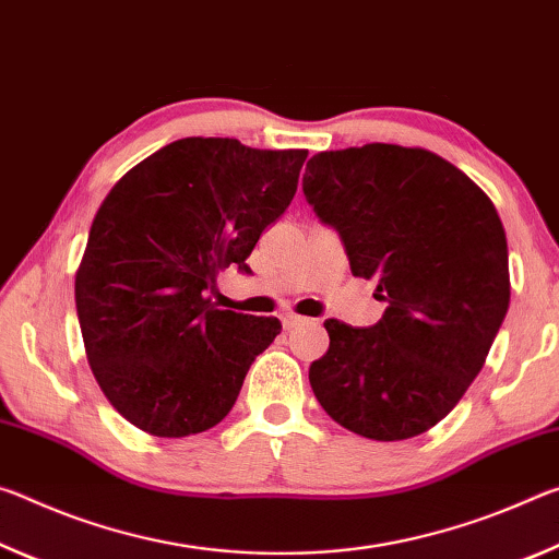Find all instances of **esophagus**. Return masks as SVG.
I'll list each match as a JSON object with an SVG mask.
<instances>
[{
  "instance_id": "1",
  "label": "esophagus",
  "mask_w": 559,
  "mask_h": 559,
  "mask_svg": "<svg viewBox=\"0 0 559 559\" xmlns=\"http://www.w3.org/2000/svg\"><path fill=\"white\" fill-rule=\"evenodd\" d=\"M280 319H282V326H285V329H287V332H292V329H295L297 324H301V322H305V319H301V317H297V314H292V312H285V314H282Z\"/></svg>"
}]
</instances>
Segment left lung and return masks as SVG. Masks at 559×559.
Returning <instances> with one entry per match:
<instances>
[{
  "label": "left lung",
  "instance_id": "left-lung-1",
  "mask_svg": "<svg viewBox=\"0 0 559 559\" xmlns=\"http://www.w3.org/2000/svg\"><path fill=\"white\" fill-rule=\"evenodd\" d=\"M301 190L340 233L352 274L377 280L369 329L326 319L309 383L336 424L373 441L426 433L478 377L508 314V240L496 205L441 155L391 143L324 151Z\"/></svg>",
  "mask_w": 559,
  "mask_h": 559
}]
</instances>
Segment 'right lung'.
Segmentation results:
<instances>
[{"label":"right lung","mask_w":559,"mask_h":559,"mask_svg":"<svg viewBox=\"0 0 559 559\" xmlns=\"http://www.w3.org/2000/svg\"><path fill=\"white\" fill-rule=\"evenodd\" d=\"M307 151L235 139H180L116 182L76 272L86 359L128 424L158 438L217 426L277 317L237 314L205 297L245 260L297 193Z\"/></svg>","instance_id":"obj_1"}]
</instances>
